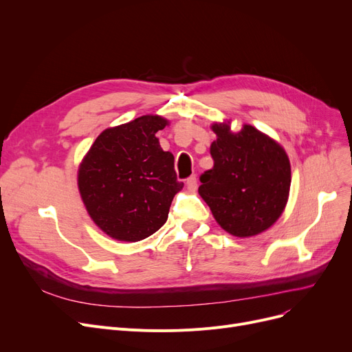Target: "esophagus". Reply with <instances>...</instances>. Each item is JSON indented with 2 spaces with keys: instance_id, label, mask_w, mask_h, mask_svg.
Returning a JSON list of instances; mask_svg holds the SVG:
<instances>
[{
  "instance_id": "34e87169",
  "label": "esophagus",
  "mask_w": 352,
  "mask_h": 352,
  "mask_svg": "<svg viewBox=\"0 0 352 352\" xmlns=\"http://www.w3.org/2000/svg\"><path fill=\"white\" fill-rule=\"evenodd\" d=\"M187 186L191 191H194L197 188V175H191L187 178Z\"/></svg>"
}]
</instances>
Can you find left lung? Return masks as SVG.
<instances>
[{"mask_svg":"<svg viewBox=\"0 0 352 352\" xmlns=\"http://www.w3.org/2000/svg\"><path fill=\"white\" fill-rule=\"evenodd\" d=\"M217 140L211 170L199 177V195L217 223L235 236H252L280 218L291 186L289 160L283 146L252 125L236 134L214 124Z\"/></svg>","mask_w":352,"mask_h":352,"instance_id":"obj_1","label":"left lung"}]
</instances>
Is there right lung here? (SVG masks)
Returning a JSON list of instances; mask_svg holds the SVG:
<instances>
[{
	"label": "right lung",
	"instance_id": "obj_1",
	"mask_svg": "<svg viewBox=\"0 0 352 352\" xmlns=\"http://www.w3.org/2000/svg\"><path fill=\"white\" fill-rule=\"evenodd\" d=\"M168 121L144 116L102 131L78 171V188L92 221L109 236L135 243L168 218L177 179L174 155L155 134Z\"/></svg>",
	"mask_w": 352,
	"mask_h": 352
}]
</instances>
